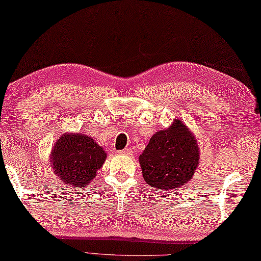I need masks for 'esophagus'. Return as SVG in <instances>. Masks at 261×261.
<instances>
[{"label": "esophagus", "instance_id": "esophagus-1", "mask_svg": "<svg viewBox=\"0 0 261 261\" xmlns=\"http://www.w3.org/2000/svg\"><path fill=\"white\" fill-rule=\"evenodd\" d=\"M118 153L126 154V155H132L133 154V150L130 148H126V149L122 150V151H118Z\"/></svg>", "mask_w": 261, "mask_h": 261}]
</instances>
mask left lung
<instances>
[{"label":"left lung","mask_w":261,"mask_h":261,"mask_svg":"<svg viewBox=\"0 0 261 261\" xmlns=\"http://www.w3.org/2000/svg\"><path fill=\"white\" fill-rule=\"evenodd\" d=\"M138 159L146 183L165 192L192 179L198 168L200 151L191 129L174 120L167 129L153 134Z\"/></svg>","instance_id":"8db88e82"}]
</instances>
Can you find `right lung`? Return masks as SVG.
Returning <instances> with one entry per match:
<instances>
[{
	"mask_svg": "<svg viewBox=\"0 0 261 261\" xmlns=\"http://www.w3.org/2000/svg\"><path fill=\"white\" fill-rule=\"evenodd\" d=\"M107 152L90 136L64 133L54 144L50 163L63 184L82 189L88 186L103 165Z\"/></svg>",
	"mask_w": 261,
	"mask_h": 261,
	"instance_id": "right-lung-1",
	"label": "right lung"
}]
</instances>
